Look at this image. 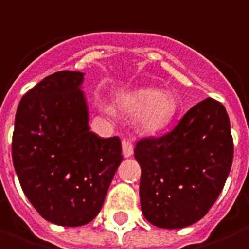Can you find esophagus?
<instances>
[{"label": "esophagus", "instance_id": "34e87169", "mask_svg": "<svg viewBox=\"0 0 249 249\" xmlns=\"http://www.w3.org/2000/svg\"><path fill=\"white\" fill-rule=\"evenodd\" d=\"M121 145H123V154H124V157H130L133 154V145H132V142L128 141V140H123Z\"/></svg>", "mask_w": 249, "mask_h": 249}]
</instances>
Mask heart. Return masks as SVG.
I'll return each mask as SVG.
<instances>
[{
	"label": "heart",
	"mask_w": 249,
	"mask_h": 249,
	"mask_svg": "<svg viewBox=\"0 0 249 249\" xmlns=\"http://www.w3.org/2000/svg\"><path fill=\"white\" fill-rule=\"evenodd\" d=\"M101 113L112 116L115 110L104 100H97ZM116 108L126 116L136 115V126L146 134L157 133L170 123L177 112V101L170 92L140 88L116 99Z\"/></svg>",
	"instance_id": "1"
}]
</instances>
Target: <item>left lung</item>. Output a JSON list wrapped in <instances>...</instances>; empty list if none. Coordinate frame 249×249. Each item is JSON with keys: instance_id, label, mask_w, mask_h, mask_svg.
Listing matches in <instances>:
<instances>
[{"instance_id": "1", "label": "left lung", "mask_w": 249, "mask_h": 249, "mask_svg": "<svg viewBox=\"0 0 249 249\" xmlns=\"http://www.w3.org/2000/svg\"><path fill=\"white\" fill-rule=\"evenodd\" d=\"M141 166L140 200L153 226L177 230L209 213L226 183L233 158L227 110L211 97L200 101L170 133L134 148Z\"/></svg>"}]
</instances>
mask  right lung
Instances as JSON below:
<instances>
[{
	"label": "right lung",
	"mask_w": 249,
	"mask_h": 249,
	"mask_svg": "<svg viewBox=\"0 0 249 249\" xmlns=\"http://www.w3.org/2000/svg\"><path fill=\"white\" fill-rule=\"evenodd\" d=\"M84 73L60 71L31 88L17 108L13 165L27 199L46 220L79 227L100 213L123 161L119 137L89 130Z\"/></svg>",
	"instance_id": "add662e5"
}]
</instances>
